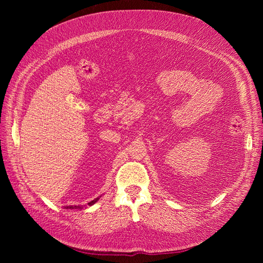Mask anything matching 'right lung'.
Segmentation results:
<instances>
[{
	"label": "right lung",
	"instance_id": "right-lung-1",
	"mask_svg": "<svg viewBox=\"0 0 263 263\" xmlns=\"http://www.w3.org/2000/svg\"><path fill=\"white\" fill-rule=\"evenodd\" d=\"M100 197H95L94 200L90 201L89 203H85V204H77V205H63L62 208L65 210H82L84 208H86V206H91L93 205L94 203H97L99 201Z\"/></svg>",
	"mask_w": 263,
	"mask_h": 263
}]
</instances>
